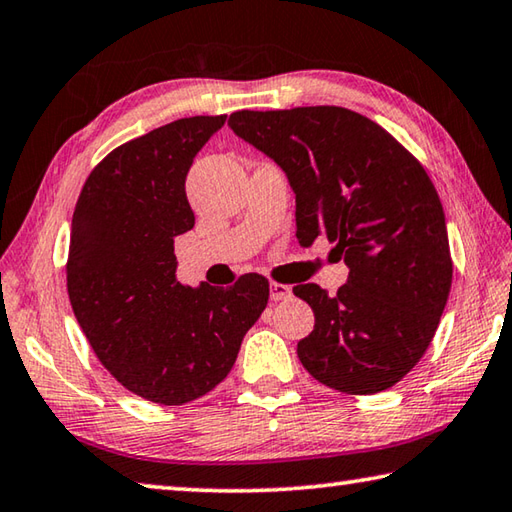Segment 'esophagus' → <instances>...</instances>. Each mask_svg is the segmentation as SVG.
<instances>
[{
  "mask_svg": "<svg viewBox=\"0 0 512 512\" xmlns=\"http://www.w3.org/2000/svg\"><path fill=\"white\" fill-rule=\"evenodd\" d=\"M289 296H291V287H289V284H282V282H271V300H273V302L287 300Z\"/></svg>",
  "mask_w": 512,
  "mask_h": 512,
  "instance_id": "34e87169",
  "label": "esophagus"
}]
</instances>
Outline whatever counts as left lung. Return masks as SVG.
<instances>
[{
  "mask_svg": "<svg viewBox=\"0 0 512 512\" xmlns=\"http://www.w3.org/2000/svg\"><path fill=\"white\" fill-rule=\"evenodd\" d=\"M228 126L287 173L300 244L325 235L350 268L336 296L314 282L293 287L316 318L298 343L302 366L341 393L391 388L427 352L452 289L445 212L427 171L348 108L239 110Z\"/></svg>",
  "mask_w": 512,
  "mask_h": 512,
  "instance_id": "1",
  "label": "left lung"
}]
</instances>
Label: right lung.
<instances>
[{"mask_svg": "<svg viewBox=\"0 0 512 512\" xmlns=\"http://www.w3.org/2000/svg\"><path fill=\"white\" fill-rule=\"evenodd\" d=\"M223 124L225 115L176 119L117 146L92 169L74 210V316L110 375L155 404H187L219 386L268 302L257 273L230 289L176 280L173 239L194 228L187 171Z\"/></svg>", "mask_w": 512, "mask_h": 512, "instance_id": "1", "label": "right lung"}]
</instances>
